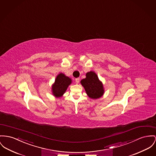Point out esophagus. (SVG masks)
Masks as SVG:
<instances>
[{
    "label": "esophagus",
    "mask_w": 156,
    "mask_h": 156,
    "mask_svg": "<svg viewBox=\"0 0 156 156\" xmlns=\"http://www.w3.org/2000/svg\"><path fill=\"white\" fill-rule=\"evenodd\" d=\"M75 82H76V84H78V83H79V82H80V79L79 78H76L75 79Z\"/></svg>",
    "instance_id": "1"
}]
</instances>
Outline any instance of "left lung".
I'll use <instances>...</instances> for the list:
<instances>
[{
    "label": "left lung",
    "instance_id": "left-lung-1",
    "mask_svg": "<svg viewBox=\"0 0 156 156\" xmlns=\"http://www.w3.org/2000/svg\"><path fill=\"white\" fill-rule=\"evenodd\" d=\"M86 77L82 79L80 83L88 96L94 99L101 98L104 94V86L97 74L90 71L86 74Z\"/></svg>",
    "mask_w": 156,
    "mask_h": 156
}]
</instances>
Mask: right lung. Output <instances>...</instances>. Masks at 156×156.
Instances as JSON below:
<instances>
[{
    "instance_id": "right-lung-1",
    "label": "right lung",
    "mask_w": 156,
    "mask_h": 156,
    "mask_svg": "<svg viewBox=\"0 0 156 156\" xmlns=\"http://www.w3.org/2000/svg\"><path fill=\"white\" fill-rule=\"evenodd\" d=\"M72 83V79L63 73H60L56 77L52 86V93L56 98L62 97L66 91L68 86Z\"/></svg>"
}]
</instances>
